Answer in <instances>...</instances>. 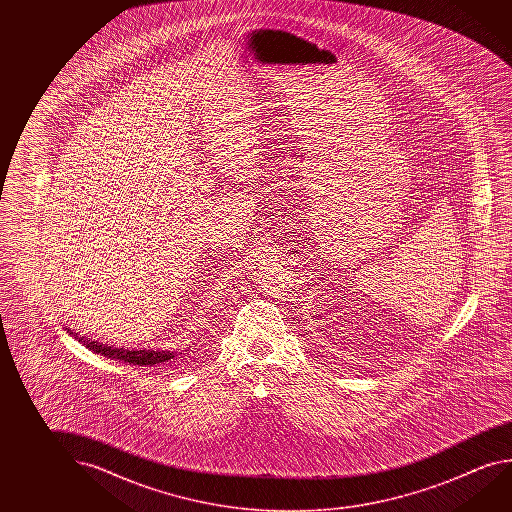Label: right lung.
Wrapping results in <instances>:
<instances>
[{
	"label": "right lung",
	"mask_w": 512,
	"mask_h": 512,
	"mask_svg": "<svg viewBox=\"0 0 512 512\" xmlns=\"http://www.w3.org/2000/svg\"><path fill=\"white\" fill-rule=\"evenodd\" d=\"M69 334L78 339V343L84 344L85 348L93 350L94 353H100L107 359H114V361L128 362L134 366H155V364H164V362L176 359V352H169V350H128V348H114V346H107V344L98 343L93 339H87L84 336H78L71 328H68Z\"/></svg>",
	"instance_id": "obj_1"
}]
</instances>
